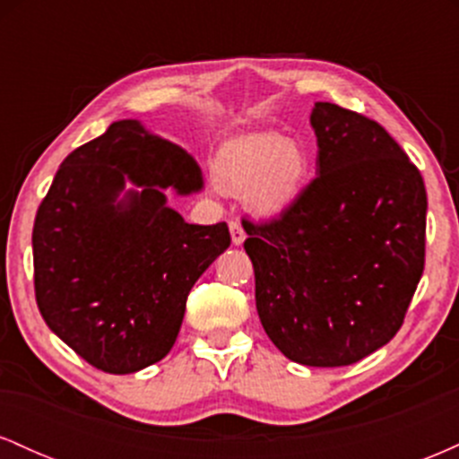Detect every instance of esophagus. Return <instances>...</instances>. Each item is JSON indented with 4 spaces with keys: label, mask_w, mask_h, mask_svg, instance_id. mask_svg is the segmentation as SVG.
Segmentation results:
<instances>
[{
    "label": "esophagus",
    "mask_w": 459,
    "mask_h": 459,
    "mask_svg": "<svg viewBox=\"0 0 459 459\" xmlns=\"http://www.w3.org/2000/svg\"><path fill=\"white\" fill-rule=\"evenodd\" d=\"M229 226H230V237H233V244H235V246L244 244L246 230H244V226H241L239 220L233 218V220H230V222H229Z\"/></svg>",
    "instance_id": "esophagus-1"
}]
</instances>
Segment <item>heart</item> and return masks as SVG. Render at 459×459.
Returning a JSON list of instances; mask_svg holds the SVG:
<instances>
[{"mask_svg": "<svg viewBox=\"0 0 459 459\" xmlns=\"http://www.w3.org/2000/svg\"><path fill=\"white\" fill-rule=\"evenodd\" d=\"M215 178L224 189L246 192L256 213H281L298 200L310 178V157L296 140L276 131L237 135L220 149Z\"/></svg>", "mask_w": 459, "mask_h": 459, "instance_id": "1", "label": "heart"}]
</instances>
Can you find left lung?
<instances>
[{"label": "left lung", "instance_id": "8db88e82", "mask_svg": "<svg viewBox=\"0 0 459 459\" xmlns=\"http://www.w3.org/2000/svg\"><path fill=\"white\" fill-rule=\"evenodd\" d=\"M317 177L278 218L244 220L259 319L289 360L354 365L402 328L425 267L428 194L388 131L315 103Z\"/></svg>", "mask_w": 459, "mask_h": 459}]
</instances>
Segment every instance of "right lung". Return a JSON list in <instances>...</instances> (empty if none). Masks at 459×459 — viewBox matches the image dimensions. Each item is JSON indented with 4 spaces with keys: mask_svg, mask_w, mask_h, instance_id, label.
<instances>
[{
    "mask_svg": "<svg viewBox=\"0 0 459 459\" xmlns=\"http://www.w3.org/2000/svg\"><path fill=\"white\" fill-rule=\"evenodd\" d=\"M127 180L139 189L124 195ZM166 187H203L198 163L138 120H118L62 161L36 212L40 315L105 373L140 371L172 350L194 282L230 246L226 222L187 224Z\"/></svg>",
    "mask_w": 459,
    "mask_h": 459,
    "instance_id": "1",
    "label": "right lung"
}]
</instances>
